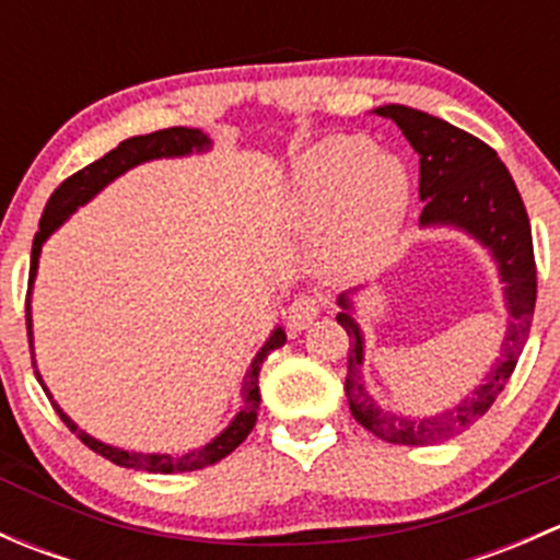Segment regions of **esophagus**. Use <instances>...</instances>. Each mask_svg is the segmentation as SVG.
<instances>
[{"mask_svg": "<svg viewBox=\"0 0 560 560\" xmlns=\"http://www.w3.org/2000/svg\"><path fill=\"white\" fill-rule=\"evenodd\" d=\"M322 306L319 301H316L314 295H298L295 301L290 303V308H287V325H290V330H306L308 325L319 316Z\"/></svg>", "mask_w": 560, "mask_h": 560, "instance_id": "1", "label": "esophagus"}]
</instances>
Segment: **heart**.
Listing matches in <instances>:
<instances>
[{
	"label": "heart",
	"instance_id": "heart-1",
	"mask_svg": "<svg viewBox=\"0 0 560 560\" xmlns=\"http://www.w3.org/2000/svg\"><path fill=\"white\" fill-rule=\"evenodd\" d=\"M404 162L363 135H330L292 165L287 213L298 230H322L319 259L330 273L374 268L398 241L409 213Z\"/></svg>",
	"mask_w": 560,
	"mask_h": 560
}]
</instances>
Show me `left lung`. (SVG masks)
<instances>
[{
    "label": "left lung",
    "mask_w": 560,
    "mask_h": 560,
    "mask_svg": "<svg viewBox=\"0 0 560 560\" xmlns=\"http://www.w3.org/2000/svg\"><path fill=\"white\" fill-rule=\"evenodd\" d=\"M376 116L398 124L411 149L420 154V228H453L488 248L504 284L506 319L504 343L488 374L477 387L450 409L425 417L393 415L382 409L374 395L365 389L363 360L365 338L354 322L352 292L338 295V325L349 336L347 360V400L354 420L374 436L389 444H442L466 431L493 406L501 389L510 382L530 330L536 303V262L530 241L528 213L515 180L504 162L488 143L453 127L444 118L415 110L406 105H382Z\"/></svg>",
    "instance_id": "obj_1"
}]
</instances>
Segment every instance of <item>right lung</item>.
Returning <instances> with one entry per match:
<instances>
[{"mask_svg": "<svg viewBox=\"0 0 560 560\" xmlns=\"http://www.w3.org/2000/svg\"><path fill=\"white\" fill-rule=\"evenodd\" d=\"M211 149V138L202 135L200 129H189V127H171V129H160V132L151 135H138V138H129L124 143H118L116 149L107 151L103 160L92 162L83 171H78L75 175L59 184V189L50 195V200L45 202V211L39 217V230L35 235V244H32V265H30V295H26V330H30V347H32V365H35L37 382L45 387L43 376H39L37 363H35V336H32V287H35V276H37V265H39V252H43V244L78 211L81 206H86L92 197H97L100 191L105 189L110 180H116L118 175H124L132 167L143 165V162L151 160H173V156H189L191 151L195 154H202V151ZM287 343V332L281 327H276L270 332L268 341L262 343L257 354H254L252 365H248L244 385H241V409L238 415L230 420V425L224 428L219 436H213L206 447L189 450L184 455H167V453H132V450H121V447H110V444L100 442V439L89 436L86 431L75 425L70 417L65 415L59 404L54 400V395L48 393L50 404H54L56 415L65 420V425L70 428L72 433H78L83 444L89 450H94L97 455L107 457L110 463L124 468H135V471H151V474H180V471H197V468H206L219 463L222 457H228L238 447L241 442L252 433L254 422H257V411H259V369H262L265 358H268L273 349L284 347Z\"/></svg>", "mask_w": 560, "mask_h": 560, "instance_id": "right-lung-1", "label": "right lung"}]
</instances>
